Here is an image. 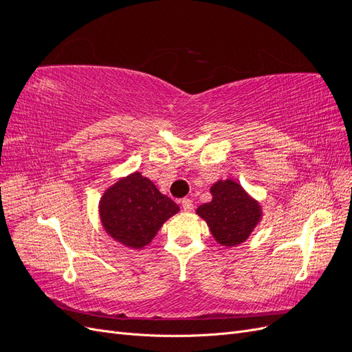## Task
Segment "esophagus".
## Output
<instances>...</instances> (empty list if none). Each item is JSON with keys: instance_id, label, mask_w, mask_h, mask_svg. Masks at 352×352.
I'll return each mask as SVG.
<instances>
[{"instance_id": "1", "label": "esophagus", "mask_w": 352, "mask_h": 352, "mask_svg": "<svg viewBox=\"0 0 352 352\" xmlns=\"http://www.w3.org/2000/svg\"><path fill=\"white\" fill-rule=\"evenodd\" d=\"M182 207H184L185 211H192V210H194V202H192V199L184 198V199H182Z\"/></svg>"}]
</instances>
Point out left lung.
Returning <instances> with one entry per match:
<instances>
[{
	"label": "left lung",
	"instance_id": "8db88e82",
	"mask_svg": "<svg viewBox=\"0 0 352 352\" xmlns=\"http://www.w3.org/2000/svg\"><path fill=\"white\" fill-rule=\"evenodd\" d=\"M211 195L212 201L197 212L208 223L212 236L226 247L247 241L260 220V206L230 179L212 185Z\"/></svg>",
	"mask_w": 352,
	"mask_h": 352
}]
</instances>
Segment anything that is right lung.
<instances>
[{
	"label": "right lung",
	"mask_w": 352,
	"mask_h": 352,
	"mask_svg": "<svg viewBox=\"0 0 352 352\" xmlns=\"http://www.w3.org/2000/svg\"><path fill=\"white\" fill-rule=\"evenodd\" d=\"M177 211L176 202L160 192L141 173L119 180L100 202L105 230L131 248H142L150 243L163 223Z\"/></svg>",
	"instance_id": "obj_1"
}]
</instances>
